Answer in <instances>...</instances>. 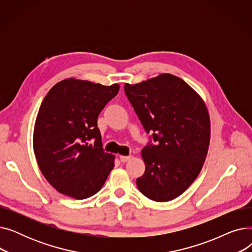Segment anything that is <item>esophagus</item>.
Masks as SVG:
<instances>
[{"label": "esophagus", "mask_w": 252, "mask_h": 252, "mask_svg": "<svg viewBox=\"0 0 252 252\" xmlns=\"http://www.w3.org/2000/svg\"><path fill=\"white\" fill-rule=\"evenodd\" d=\"M130 158H131V156H124V155H121L119 156V159H121V161L122 162H126V161H128V160H130Z\"/></svg>", "instance_id": "1"}]
</instances>
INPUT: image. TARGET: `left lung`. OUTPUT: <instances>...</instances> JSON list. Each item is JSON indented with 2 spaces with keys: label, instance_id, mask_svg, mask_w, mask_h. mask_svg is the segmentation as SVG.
I'll list each match as a JSON object with an SVG mask.
<instances>
[{
  "label": "left lung",
  "instance_id": "8db88e82",
  "mask_svg": "<svg viewBox=\"0 0 252 252\" xmlns=\"http://www.w3.org/2000/svg\"><path fill=\"white\" fill-rule=\"evenodd\" d=\"M125 92L145 131L152 134L142 150L145 173L137 179L138 189L157 202L173 200L190 187L205 161L206 106L187 83L169 73L126 84Z\"/></svg>",
  "mask_w": 252,
  "mask_h": 252
}]
</instances>
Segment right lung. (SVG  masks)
<instances>
[{
	"label": "right lung",
	"mask_w": 252,
	"mask_h": 252,
	"mask_svg": "<svg viewBox=\"0 0 252 252\" xmlns=\"http://www.w3.org/2000/svg\"><path fill=\"white\" fill-rule=\"evenodd\" d=\"M119 91L67 78L53 87L39 107L33 130V151L46 180L75 199L96 194L114 166L103 149L97 121Z\"/></svg>",
	"instance_id": "obj_1"
}]
</instances>
